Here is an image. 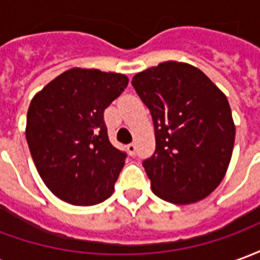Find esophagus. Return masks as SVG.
Segmentation results:
<instances>
[{
  "label": "esophagus",
  "instance_id": "1",
  "mask_svg": "<svg viewBox=\"0 0 260 260\" xmlns=\"http://www.w3.org/2000/svg\"><path fill=\"white\" fill-rule=\"evenodd\" d=\"M126 150H128V153H129L131 156H134L136 152V146H135V143H129L128 146H126Z\"/></svg>",
  "mask_w": 260,
  "mask_h": 260
}]
</instances>
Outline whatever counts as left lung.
Here are the masks:
<instances>
[{
    "label": "left lung",
    "mask_w": 260,
    "mask_h": 260,
    "mask_svg": "<svg viewBox=\"0 0 260 260\" xmlns=\"http://www.w3.org/2000/svg\"><path fill=\"white\" fill-rule=\"evenodd\" d=\"M152 114L156 150L143 160L160 199L188 205L212 193L229 169L235 126L229 100L201 69L167 61L134 76Z\"/></svg>",
    "instance_id": "8db88e82"
}]
</instances>
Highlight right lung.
I'll list each match as a JSON object with an SVG mask.
<instances>
[{"label":"right lung","instance_id":"right-lung-1","mask_svg":"<svg viewBox=\"0 0 260 260\" xmlns=\"http://www.w3.org/2000/svg\"><path fill=\"white\" fill-rule=\"evenodd\" d=\"M126 86L122 74L72 68L33 97L26 141L42 180L61 201L90 206L113 193L126 153L108 141L104 110Z\"/></svg>","mask_w":260,"mask_h":260}]
</instances>
